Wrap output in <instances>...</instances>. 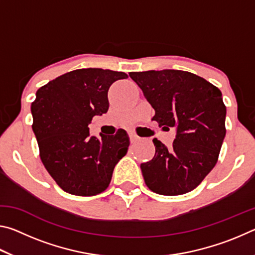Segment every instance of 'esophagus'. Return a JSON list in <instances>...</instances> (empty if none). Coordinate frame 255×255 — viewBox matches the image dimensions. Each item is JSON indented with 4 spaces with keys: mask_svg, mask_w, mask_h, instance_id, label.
<instances>
[{
    "mask_svg": "<svg viewBox=\"0 0 255 255\" xmlns=\"http://www.w3.org/2000/svg\"><path fill=\"white\" fill-rule=\"evenodd\" d=\"M129 138H130V141H131V143H135L136 140L139 139V137H138V136L136 135V133H133V132H130V133H129Z\"/></svg>",
    "mask_w": 255,
    "mask_h": 255,
    "instance_id": "esophagus-1",
    "label": "esophagus"
}]
</instances>
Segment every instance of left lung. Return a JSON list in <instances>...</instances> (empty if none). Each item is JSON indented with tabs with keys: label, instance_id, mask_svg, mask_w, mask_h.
I'll return each instance as SVG.
<instances>
[{
	"label": "left lung",
	"instance_id": "8db88e82",
	"mask_svg": "<svg viewBox=\"0 0 255 255\" xmlns=\"http://www.w3.org/2000/svg\"><path fill=\"white\" fill-rule=\"evenodd\" d=\"M129 76L154 108L152 120L162 129H176L172 148L153 139L154 157L140 164L146 185L163 196L192 191L214 169L226 135L221 90L185 71L132 72Z\"/></svg>",
	"mask_w": 255,
	"mask_h": 255
}]
</instances>
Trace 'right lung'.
<instances>
[{
	"label": "right lung",
	"instance_id": "right-lung-1",
	"mask_svg": "<svg viewBox=\"0 0 255 255\" xmlns=\"http://www.w3.org/2000/svg\"><path fill=\"white\" fill-rule=\"evenodd\" d=\"M123 72L81 68L41 86L31 103L32 130L41 162L64 191L96 196L109 187L112 172L127 154L129 137L91 136L89 124L109 109L108 91L114 82L127 79Z\"/></svg>",
	"mask_w": 255,
	"mask_h": 255
}]
</instances>
